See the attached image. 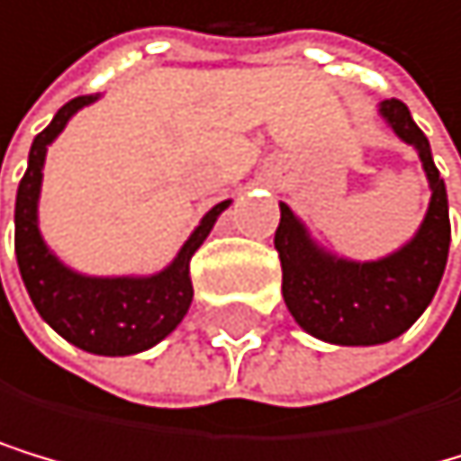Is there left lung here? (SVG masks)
Returning <instances> with one entry per match:
<instances>
[{
    "instance_id": "obj_1",
    "label": "left lung",
    "mask_w": 461,
    "mask_h": 461,
    "mask_svg": "<svg viewBox=\"0 0 461 461\" xmlns=\"http://www.w3.org/2000/svg\"><path fill=\"white\" fill-rule=\"evenodd\" d=\"M379 116L422 162L430 202L411 240L379 259H348L319 245L291 204L279 202L274 245L282 262V296L296 325L330 345L367 348L405 333L430 305L450 248L447 191L428 136L399 99L379 102Z\"/></svg>"
}]
</instances>
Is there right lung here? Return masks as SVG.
Listing matches in <instances>:
<instances>
[{"label": "right lung", "instance_id": "1", "mask_svg": "<svg viewBox=\"0 0 461 461\" xmlns=\"http://www.w3.org/2000/svg\"><path fill=\"white\" fill-rule=\"evenodd\" d=\"M96 99L99 94L70 99L53 116L50 125L33 139L28 170L16 191V262L33 308L62 339L96 357H131V353L159 345L185 319L194 299L191 257L208 240L216 219L228 211L230 199L213 204L199 219L176 257L156 274L90 276L65 265L50 250L39 228L45 156L56 136L68 128V122Z\"/></svg>", "mask_w": 461, "mask_h": 461}]
</instances>
